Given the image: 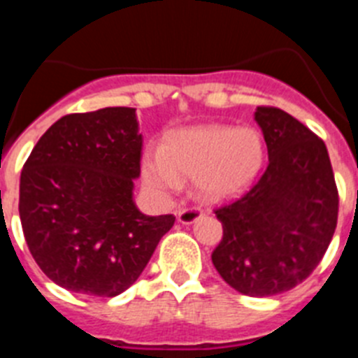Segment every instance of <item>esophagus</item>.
Returning <instances> with one entry per match:
<instances>
[{"instance_id":"34e87169","label":"esophagus","mask_w":358,"mask_h":358,"mask_svg":"<svg viewBox=\"0 0 358 358\" xmlns=\"http://www.w3.org/2000/svg\"><path fill=\"white\" fill-rule=\"evenodd\" d=\"M202 217V211L199 208H186L177 213V220L181 224H194Z\"/></svg>"}]
</instances>
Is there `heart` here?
<instances>
[{
    "mask_svg": "<svg viewBox=\"0 0 358 358\" xmlns=\"http://www.w3.org/2000/svg\"><path fill=\"white\" fill-rule=\"evenodd\" d=\"M264 157V138L256 129L194 125L173 131L161 150L147 152L143 177L157 194L177 192L181 177L195 179L204 197L222 201L255 181Z\"/></svg>",
    "mask_w": 358,
    "mask_h": 358,
    "instance_id": "b5f03b06",
    "label": "heart"
}]
</instances>
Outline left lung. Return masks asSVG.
Instances as JSON below:
<instances>
[{"mask_svg":"<svg viewBox=\"0 0 358 358\" xmlns=\"http://www.w3.org/2000/svg\"><path fill=\"white\" fill-rule=\"evenodd\" d=\"M268 166L249 192L215 211L224 235L211 255L227 285L252 297L299 285L327 252L339 195L327 145L276 107H258Z\"/></svg>","mask_w":358,"mask_h":358,"instance_id":"left-lung-1","label":"left lung"}]
</instances>
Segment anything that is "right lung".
<instances>
[{
	"mask_svg": "<svg viewBox=\"0 0 358 358\" xmlns=\"http://www.w3.org/2000/svg\"><path fill=\"white\" fill-rule=\"evenodd\" d=\"M132 107L57 120L31 150L19 182V217L34 260L59 287L115 297L134 283L173 215L134 202L143 138Z\"/></svg>",
	"mask_w": 358,
	"mask_h": 358,
	"instance_id": "1",
	"label": "right lung"
}]
</instances>
